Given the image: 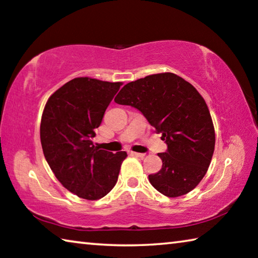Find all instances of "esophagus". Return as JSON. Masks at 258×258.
I'll use <instances>...</instances> for the list:
<instances>
[{
  "label": "esophagus",
  "mask_w": 258,
  "mask_h": 258,
  "mask_svg": "<svg viewBox=\"0 0 258 258\" xmlns=\"http://www.w3.org/2000/svg\"><path fill=\"white\" fill-rule=\"evenodd\" d=\"M130 155L134 157H139V158H145L146 156V154H140V152H133V151H131Z\"/></svg>",
  "instance_id": "34e87169"
}]
</instances>
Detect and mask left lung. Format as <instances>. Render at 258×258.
<instances>
[{
    "instance_id": "1",
    "label": "left lung",
    "mask_w": 258,
    "mask_h": 258,
    "mask_svg": "<svg viewBox=\"0 0 258 258\" xmlns=\"http://www.w3.org/2000/svg\"><path fill=\"white\" fill-rule=\"evenodd\" d=\"M115 102L138 109L167 145L158 154L161 169L149 175L152 186L171 198L195 189L215 147L211 113L198 91L175 74H156L127 83Z\"/></svg>"
}]
</instances>
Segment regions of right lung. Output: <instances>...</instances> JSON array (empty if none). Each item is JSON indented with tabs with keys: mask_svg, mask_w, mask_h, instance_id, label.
Listing matches in <instances>:
<instances>
[{
	"mask_svg": "<svg viewBox=\"0 0 258 258\" xmlns=\"http://www.w3.org/2000/svg\"><path fill=\"white\" fill-rule=\"evenodd\" d=\"M121 83L89 77L69 81L51 95L41 121L47 164L67 190L87 200L106 196L118 178L125 151L112 154L93 146L94 130Z\"/></svg>",
	"mask_w": 258,
	"mask_h": 258,
	"instance_id": "1",
	"label": "right lung"
}]
</instances>
